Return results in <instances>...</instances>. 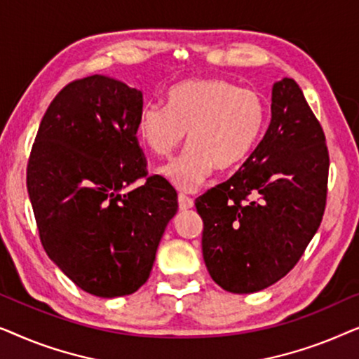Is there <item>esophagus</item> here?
<instances>
[{"mask_svg":"<svg viewBox=\"0 0 359 359\" xmlns=\"http://www.w3.org/2000/svg\"><path fill=\"white\" fill-rule=\"evenodd\" d=\"M178 204H180V210H188V209L193 208L194 201L191 199V198H188V196L180 194L178 196Z\"/></svg>","mask_w":359,"mask_h":359,"instance_id":"esophagus-1","label":"esophagus"}]
</instances>
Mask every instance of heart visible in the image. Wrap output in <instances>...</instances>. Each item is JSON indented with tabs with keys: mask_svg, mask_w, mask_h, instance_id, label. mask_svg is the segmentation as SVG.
<instances>
[{
	"mask_svg": "<svg viewBox=\"0 0 359 359\" xmlns=\"http://www.w3.org/2000/svg\"><path fill=\"white\" fill-rule=\"evenodd\" d=\"M266 101L258 91L238 88L224 78L186 80L171 86L166 107L142 106L137 134L151 154L170 156L188 142V149L161 168L181 191H196L215 166L225 171L252 154L266 124Z\"/></svg>",
	"mask_w": 359,
	"mask_h": 359,
	"instance_id": "1",
	"label": "heart"
}]
</instances>
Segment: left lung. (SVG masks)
Instances as JSON below:
<instances>
[{
    "mask_svg": "<svg viewBox=\"0 0 359 359\" xmlns=\"http://www.w3.org/2000/svg\"><path fill=\"white\" fill-rule=\"evenodd\" d=\"M325 135L292 78L273 85L271 122L237 173L196 199L203 257L225 291L266 289L296 266L327 201Z\"/></svg>",
    "mask_w": 359,
    "mask_h": 359,
    "instance_id": "8db88e82",
    "label": "left lung"
}]
</instances>
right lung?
I'll use <instances>...</instances> for the list:
<instances>
[{"instance_id":"1","label":"right lung","mask_w":359,"mask_h":359,"mask_svg":"<svg viewBox=\"0 0 359 359\" xmlns=\"http://www.w3.org/2000/svg\"><path fill=\"white\" fill-rule=\"evenodd\" d=\"M142 91L106 75L67 85L39 126L27 193L48 258L83 291L121 297L145 284L178 194L145 176Z\"/></svg>"}]
</instances>
